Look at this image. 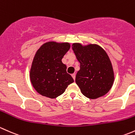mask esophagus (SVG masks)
I'll return each instance as SVG.
<instances>
[{
    "label": "esophagus",
    "instance_id": "1",
    "mask_svg": "<svg viewBox=\"0 0 135 135\" xmlns=\"http://www.w3.org/2000/svg\"><path fill=\"white\" fill-rule=\"evenodd\" d=\"M71 76H72V77H73V79H74V80H75V76H76V75L75 74V73H73V74L71 75Z\"/></svg>",
    "mask_w": 135,
    "mask_h": 135
}]
</instances>
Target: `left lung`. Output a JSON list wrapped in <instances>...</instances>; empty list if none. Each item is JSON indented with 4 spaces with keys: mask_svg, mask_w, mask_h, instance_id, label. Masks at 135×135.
<instances>
[{
    "mask_svg": "<svg viewBox=\"0 0 135 135\" xmlns=\"http://www.w3.org/2000/svg\"><path fill=\"white\" fill-rule=\"evenodd\" d=\"M72 49L80 62L75 82L82 94L91 99L105 95L114 80L113 68L107 52L96 44L83 46L76 43L72 45Z\"/></svg>",
    "mask_w": 135,
    "mask_h": 135,
    "instance_id": "left-lung-1",
    "label": "left lung"
}]
</instances>
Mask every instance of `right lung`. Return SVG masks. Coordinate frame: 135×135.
Returning a JSON list of instances; mask_svg holds the SVG:
<instances>
[{
  "label": "right lung",
  "mask_w": 135,
  "mask_h": 135,
  "mask_svg": "<svg viewBox=\"0 0 135 135\" xmlns=\"http://www.w3.org/2000/svg\"><path fill=\"white\" fill-rule=\"evenodd\" d=\"M69 48V43L49 41L37 51L32 64L30 78L33 87L43 96L57 98L74 82L62 62Z\"/></svg>",
  "instance_id": "obj_1"
}]
</instances>
